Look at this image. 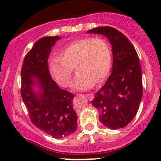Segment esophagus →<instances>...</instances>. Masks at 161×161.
<instances>
[{
    "label": "esophagus",
    "mask_w": 161,
    "mask_h": 161,
    "mask_svg": "<svg viewBox=\"0 0 161 161\" xmlns=\"http://www.w3.org/2000/svg\"><path fill=\"white\" fill-rule=\"evenodd\" d=\"M86 97H88L89 100H92V99H93L94 96H93V94H92V93H87V94H86Z\"/></svg>",
    "instance_id": "34e87169"
}]
</instances>
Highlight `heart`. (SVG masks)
Returning <instances> with one entry per match:
<instances>
[{
	"label": "heart",
	"instance_id": "obj_1",
	"mask_svg": "<svg viewBox=\"0 0 161 161\" xmlns=\"http://www.w3.org/2000/svg\"><path fill=\"white\" fill-rule=\"evenodd\" d=\"M112 62L110 45L98 38H83L72 42L61 50L60 57L49 61V70L53 79L61 86H71L74 68L78 72L73 82L77 90H88L100 84L109 74Z\"/></svg>",
	"mask_w": 161,
	"mask_h": 161
}]
</instances>
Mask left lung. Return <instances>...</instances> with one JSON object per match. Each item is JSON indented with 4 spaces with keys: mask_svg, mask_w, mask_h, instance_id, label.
Here are the masks:
<instances>
[{
    "mask_svg": "<svg viewBox=\"0 0 161 161\" xmlns=\"http://www.w3.org/2000/svg\"><path fill=\"white\" fill-rule=\"evenodd\" d=\"M89 32L106 36L113 53L111 74L91 103L106 127L122 129L135 118L142 97V69L137 52L129 39L113 27H98Z\"/></svg>",
    "mask_w": 161,
    "mask_h": 161,
    "instance_id": "1",
    "label": "left lung"
}]
</instances>
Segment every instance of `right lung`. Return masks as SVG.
<instances>
[{"instance_id": "right-lung-1", "label": "right lung", "mask_w": 161, "mask_h": 161, "mask_svg": "<svg viewBox=\"0 0 161 161\" xmlns=\"http://www.w3.org/2000/svg\"><path fill=\"white\" fill-rule=\"evenodd\" d=\"M61 37L46 36L36 42L25 55L21 70V96L32 124L56 139L72 134L77 129V114L73 109L74 95L60 89L51 78L48 58L52 47ZM35 77L42 92L31 90Z\"/></svg>"}]
</instances>
